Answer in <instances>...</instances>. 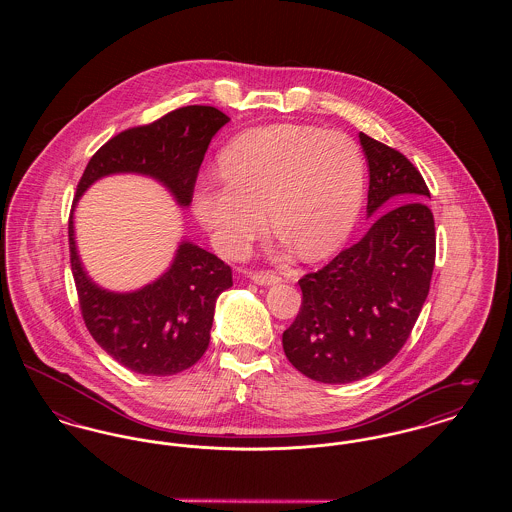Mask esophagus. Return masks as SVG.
I'll return each mask as SVG.
<instances>
[{
    "label": "esophagus",
    "instance_id": "34e87169",
    "mask_svg": "<svg viewBox=\"0 0 512 512\" xmlns=\"http://www.w3.org/2000/svg\"><path fill=\"white\" fill-rule=\"evenodd\" d=\"M249 278L261 286H270V284H278L280 282V276L272 270H255V272H249Z\"/></svg>",
    "mask_w": 512,
    "mask_h": 512
}]
</instances>
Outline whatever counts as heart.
Instances as JSON below:
<instances>
[{
    "label": "heart",
    "instance_id": "obj_1",
    "mask_svg": "<svg viewBox=\"0 0 512 512\" xmlns=\"http://www.w3.org/2000/svg\"><path fill=\"white\" fill-rule=\"evenodd\" d=\"M222 178L201 180L194 213L220 251L238 257L268 220L299 257L334 253L351 234L365 195V155L340 130L313 124L251 128L220 151Z\"/></svg>",
    "mask_w": 512,
    "mask_h": 512
}]
</instances>
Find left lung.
I'll use <instances>...</instances> for the list:
<instances>
[{"label":"left lung","instance_id":"8db88e82","mask_svg":"<svg viewBox=\"0 0 512 512\" xmlns=\"http://www.w3.org/2000/svg\"><path fill=\"white\" fill-rule=\"evenodd\" d=\"M372 220L357 244L299 280V313L282 334L288 361L322 384H349L388 365L430 292L436 226L422 174L397 149L359 134Z\"/></svg>","mask_w":512,"mask_h":512}]
</instances>
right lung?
I'll list each match as a JSON object with an SVG mask.
<instances>
[{
  "label": "right lung",
  "instance_id": "1",
  "mask_svg": "<svg viewBox=\"0 0 512 512\" xmlns=\"http://www.w3.org/2000/svg\"><path fill=\"white\" fill-rule=\"evenodd\" d=\"M228 121L215 107L188 105L122 130L92 155L76 186L74 203L101 176L140 172L161 180L180 205H190L205 151ZM69 249L80 313L107 355L146 376L178 374L203 357L217 297L232 286V268L217 255L182 242L171 268L159 280L138 292L113 293L98 288L80 265L73 217Z\"/></svg>",
  "mask_w": 512,
  "mask_h": 512
}]
</instances>
